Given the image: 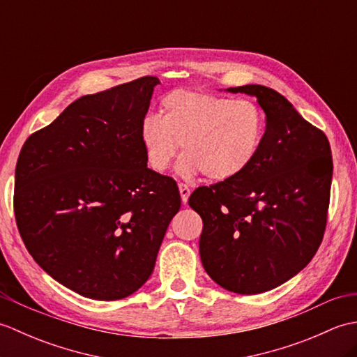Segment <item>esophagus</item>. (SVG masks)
Masks as SVG:
<instances>
[{
  "label": "esophagus",
  "mask_w": 357,
  "mask_h": 357,
  "mask_svg": "<svg viewBox=\"0 0 357 357\" xmlns=\"http://www.w3.org/2000/svg\"><path fill=\"white\" fill-rule=\"evenodd\" d=\"M179 193H181V201H183V204H187L188 196H190V193H192L190 187H188L187 184L181 183V184H179Z\"/></svg>",
  "instance_id": "34e87169"
}]
</instances>
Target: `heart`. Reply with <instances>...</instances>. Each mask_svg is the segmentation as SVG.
<instances>
[{"mask_svg": "<svg viewBox=\"0 0 357 357\" xmlns=\"http://www.w3.org/2000/svg\"><path fill=\"white\" fill-rule=\"evenodd\" d=\"M265 132L267 119L252 100L174 90L164 96L161 119L142 121L139 139L151 170L169 169L181 144V174L188 178L201 172L210 181L225 183L256 161Z\"/></svg>", "mask_w": 357, "mask_h": 357, "instance_id": "obj_1", "label": "heart"}]
</instances>
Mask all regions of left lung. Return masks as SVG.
Returning <instances> with one entry per match:
<instances>
[{
  "instance_id": "8db88e82",
  "label": "left lung",
  "mask_w": 357,
  "mask_h": 357,
  "mask_svg": "<svg viewBox=\"0 0 357 357\" xmlns=\"http://www.w3.org/2000/svg\"><path fill=\"white\" fill-rule=\"evenodd\" d=\"M227 90L256 96L267 119L262 147L239 178L196 188L188 204L202 218L199 253L208 276L229 291L257 294L298 275L319 248L333 158L325 133L276 90Z\"/></svg>"
}]
</instances>
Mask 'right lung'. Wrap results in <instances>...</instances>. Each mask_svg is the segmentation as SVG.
I'll list each match as a JSON object with an SVG mask.
<instances>
[{"label": "right lung", "mask_w": 357, "mask_h": 357, "mask_svg": "<svg viewBox=\"0 0 357 357\" xmlns=\"http://www.w3.org/2000/svg\"><path fill=\"white\" fill-rule=\"evenodd\" d=\"M156 77L73 101L30 135L15 169L24 245L59 284L96 301L123 299L155 268L176 183L147 167L139 128Z\"/></svg>", "instance_id": "obj_1"}]
</instances>
